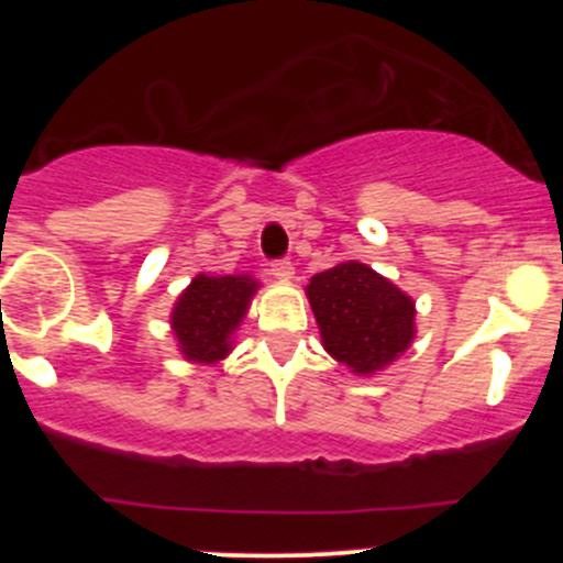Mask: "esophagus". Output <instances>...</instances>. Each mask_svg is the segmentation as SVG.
Instances as JSON below:
<instances>
[{"label": "esophagus", "mask_w": 563, "mask_h": 563, "mask_svg": "<svg viewBox=\"0 0 563 563\" xmlns=\"http://www.w3.org/2000/svg\"><path fill=\"white\" fill-rule=\"evenodd\" d=\"M269 272H272V277H277V280H291L294 264L288 258H277L269 264Z\"/></svg>", "instance_id": "1"}]
</instances>
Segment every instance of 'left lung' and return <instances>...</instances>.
Listing matches in <instances>:
<instances>
[{"label":"left lung","instance_id":"8db88e82","mask_svg":"<svg viewBox=\"0 0 563 563\" xmlns=\"http://www.w3.org/2000/svg\"><path fill=\"white\" fill-rule=\"evenodd\" d=\"M308 299L323 349L360 376L391 365L417 334L413 299L360 261L318 272Z\"/></svg>","mask_w":563,"mask_h":563}]
</instances>
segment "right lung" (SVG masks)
Segmentation results:
<instances>
[{
  "mask_svg": "<svg viewBox=\"0 0 563 563\" xmlns=\"http://www.w3.org/2000/svg\"><path fill=\"white\" fill-rule=\"evenodd\" d=\"M258 283L247 275H198L176 299L172 329L185 360L214 365L231 351V334L247 316Z\"/></svg>",
  "mask_w": 563,
  "mask_h": 563,
  "instance_id": "add662e5",
  "label": "right lung"
}]
</instances>
